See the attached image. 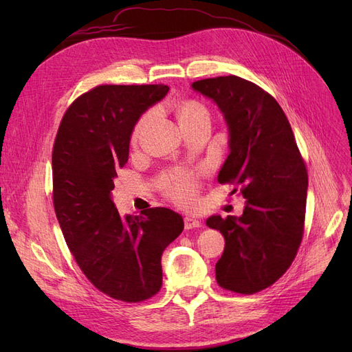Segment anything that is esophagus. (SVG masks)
Here are the masks:
<instances>
[{"label": "esophagus", "mask_w": 352, "mask_h": 352, "mask_svg": "<svg viewBox=\"0 0 352 352\" xmlns=\"http://www.w3.org/2000/svg\"><path fill=\"white\" fill-rule=\"evenodd\" d=\"M185 229H195V228H201V221L198 219H194V217H189L186 216L185 217Z\"/></svg>", "instance_id": "1"}]
</instances>
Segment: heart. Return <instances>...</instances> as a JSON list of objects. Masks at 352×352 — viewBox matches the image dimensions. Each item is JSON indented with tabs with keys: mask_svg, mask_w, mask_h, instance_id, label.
<instances>
[{
	"mask_svg": "<svg viewBox=\"0 0 352 352\" xmlns=\"http://www.w3.org/2000/svg\"><path fill=\"white\" fill-rule=\"evenodd\" d=\"M176 113H177V119H179L180 126H182V129L188 124L198 122V120H204V119L210 120L208 109L204 104H201L197 100L180 101V104L176 109ZM151 116H153L151 111L145 113L135 124L133 132H132V142L133 144L140 141V138L145 129V126L148 124V122H150ZM197 189H198L197 176L194 173H189V172L175 173L172 177L168 179V182L166 185L167 195L173 201H176L180 206L190 204L197 195Z\"/></svg>",
	"mask_w": 352,
	"mask_h": 352,
	"instance_id": "obj_1",
	"label": "heart"
}]
</instances>
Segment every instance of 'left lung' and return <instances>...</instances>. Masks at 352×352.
Wrapping results in <instances>:
<instances>
[{
	"instance_id": "left-lung-1",
	"label": "left lung",
	"mask_w": 352,
	"mask_h": 352,
	"mask_svg": "<svg viewBox=\"0 0 352 352\" xmlns=\"http://www.w3.org/2000/svg\"><path fill=\"white\" fill-rule=\"evenodd\" d=\"M192 88L219 105L229 127L230 153L219 184L238 186L247 199L241 217L207 219L226 242L216 279L223 289L251 295L280 279L300 248L307 167L282 107L258 85L230 74Z\"/></svg>"
}]
</instances>
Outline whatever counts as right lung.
<instances>
[{
  "label": "right lung",
  "instance_id": "add662e5",
  "mask_svg": "<svg viewBox=\"0 0 352 352\" xmlns=\"http://www.w3.org/2000/svg\"><path fill=\"white\" fill-rule=\"evenodd\" d=\"M166 85H100L74 100L52 146V202L63 236L88 280L102 294L141 302L163 285L162 255L184 230L164 207L120 216L111 199L141 114Z\"/></svg>",
  "mask_w": 352,
  "mask_h": 352
}]
</instances>
